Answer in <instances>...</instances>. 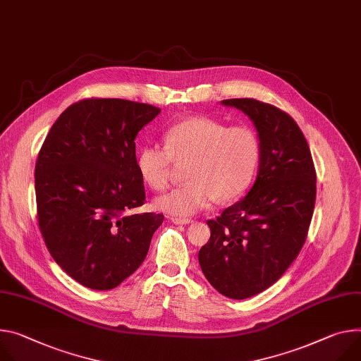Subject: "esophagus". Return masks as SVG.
<instances>
[{
  "mask_svg": "<svg viewBox=\"0 0 361 361\" xmlns=\"http://www.w3.org/2000/svg\"><path fill=\"white\" fill-rule=\"evenodd\" d=\"M174 224H190L191 219H185V217H173L171 219Z\"/></svg>",
  "mask_w": 361,
  "mask_h": 361,
  "instance_id": "obj_1",
  "label": "esophagus"
}]
</instances>
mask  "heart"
<instances>
[{
  "mask_svg": "<svg viewBox=\"0 0 361 361\" xmlns=\"http://www.w3.org/2000/svg\"><path fill=\"white\" fill-rule=\"evenodd\" d=\"M164 148L144 145L137 154V170L154 191L171 181L173 161L187 162L184 185L155 200V207L177 217H188L219 202H233L250 188L257 174L262 145L249 125L228 126L194 116L170 126L162 135Z\"/></svg>",
  "mask_w": 361,
  "mask_h": 361,
  "instance_id": "heart-1",
  "label": "heart"
}]
</instances>
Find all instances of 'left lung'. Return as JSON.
<instances>
[{"label": "left lung", "instance_id": "8db88e82", "mask_svg": "<svg viewBox=\"0 0 361 361\" xmlns=\"http://www.w3.org/2000/svg\"><path fill=\"white\" fill-rule=\"evenodd\" d=\"M221 104L252 119L262 158L246 197L207 220L212 235L199 262L214 289L245 300L275 283L301 252L314 213L317 174L302 130L286 112L250 97Z\"/></svg>", "mask_w": 361, "mask_h": 361}]
</instances>
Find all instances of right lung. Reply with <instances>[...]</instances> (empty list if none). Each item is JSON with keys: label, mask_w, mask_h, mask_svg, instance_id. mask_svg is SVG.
Returning a JSON list of instances; mask_svg holds the SVG:
<instances>
[{"label": "right lung", "mask_w": 361, "mask_h": 361, "mask_svg": "<svg viewBox=\"0 0 361 361\" xmlns=\"http://www.w3.org/2000/svg\"><path fill=\"white\" fill-rule=\"evenodd\" d=\"M159 108L79 101L50 128L36 161L37 219L56 264L96 290L116 288L144 262L164 216L145 203L135 138Z\"/></svg>", "instance_id": "obj_1"}]
</instances>
